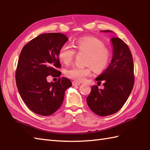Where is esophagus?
I'll use <instances>...</instances> for the list:
<instances>
[{
    "label": "esophagus",
    "instance_id": "34e87169",
    "mask_svg": "<svg viewBox=\"0 0 150 150\" xmlns=\"http://www.w3.org/2000/svg\"><path fill=\"white\" fill-rule=\"evenodd\" d=\"M72 83L73 86H78V85H79L80 84H81L80 83H78V82H76V81H72Z\"/></svg>",
    "mask_w": 150,
    "mask_h": 150
}]
</instances>
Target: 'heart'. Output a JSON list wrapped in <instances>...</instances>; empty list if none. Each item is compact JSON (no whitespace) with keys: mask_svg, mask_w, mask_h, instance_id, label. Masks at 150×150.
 Segmentation results:
<instances>
[{"mask_svg":"<svg viewBox=\"0 0 150 150\" xmlns=\"http://www.w3.org/2000/svg\"><path fill=\"white\" fill-rule=\"evenodd\" d=\"M78 53H86V67L73 66L67 69L65 76L76 82H82L92 74V69L96 72H102L107 67L111 58V53L104 43L99 39L93 37L80 38L73 45ZM75 50L67 44L61 46L58 51V58L63 64L68 65L74 60Z\"/></svg>","mask_w":150,"mask_h":150,"instance_id":"b5f03b06","label":"heart"}]
</instances>
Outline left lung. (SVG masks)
I'll use <instances>...</instances> for the list:
<instances>
[{
    "label": "left lung",
    "mask_w": 150,
    "mask_h": 150,
    "mask_svg": "<svg viewBox=\"0 0 150 150\" xmlns=\"http://www.w3.org/2000/svg\"><path fill=\"white\" fill-rule=\"evenodd\" d=\"M113 32L111 30H101ZM112 58L110 64L97 81H103L104 89L92 86L86 98L87 104L94 113L101 116L111 115L118 112L129 98L134 83V63L129 47L121 39L112 38Z\"/></svg>",
    "instance_id": "obj_1"
}]
</instances>
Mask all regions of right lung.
Instances as JSON below:
<instances>
[{"label": "right lung", "instance_id": "right-lung-1", "mask_svg": "<svg viewBox=\"0 0 150 150\" xmlns=\"http://www.w3.org/2000/svg\"><path fill=\"white\" fill-rule=\"evenodd\" d=\"M68 41L62 33H47L28 42L20 54L16 71L18 92L27 106L36 114L49 116L62 104L65 91L72 86L69 79L47 81L51 75L59 77L61 67L58 51Z\"/></svg>", "mask_w": 150, "mask_h": 150}]
</instances>
